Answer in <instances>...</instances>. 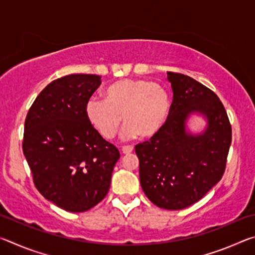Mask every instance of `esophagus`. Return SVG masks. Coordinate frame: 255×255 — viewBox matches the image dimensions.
Here are the masks:
<instances>
[{"label":"esophagus","instance_id":"obj_1","mask_svg":"<svg viewBox=\"0 0 255 255\" xmlns=\"http://www.w3.org/2000/svg\"><path fill=\"white\" fill-rule=\"evenodd\" d=\"M122 150H123L124 154H129V153L132 152L133 147H132V146H124Z\"/></svg>","mask_w":255,"mask_h":255}]
</instances>
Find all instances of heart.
<instances>
[{
  "label": "heart",
  "instance_id": "b5f03b06",
  "mask_svg": "<svg viewBox=\"0 0 255 255\" xmlns=\"http://www.w3.org/2000/svg\"><path fill=\"white\" fill-rule=\"evenodd\" d=\"M170 111V98L157 83L141 79H125L110 84L105 100L91 97L85 103L90 124L107 139H111L124 123V138L153 137L161 130Z\"/></svg>",
  "mask_w": 255,
  "mask_h": 255
}]
</instances>
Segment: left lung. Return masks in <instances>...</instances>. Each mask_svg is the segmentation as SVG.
I'll use <instances>...</instances> for the list:
<instances>
[{"mask_svg":"<svg viewBox=\"0 0 255 255\" xmlns=\"http://www.w3.org/2000/svg\"><path fill=\"white\" fill-rule=\"evenodd\" d=\"M173 101L164 126L150 139L135 146L140 185L159 208L179 210L199 201L221 181L232 143V127L219 98L204 84L167 72ZM202 115L206 128L191 134L186 122Z\"/></svg>","mask_w":255,"mask_h":255,"instance_id":"obj_1","label":"left lung"}]
</instances>
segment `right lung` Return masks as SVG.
<instances>
[{"label":"right lung","mask_w":255,"mask_h":255,"mask_svg":"<svg viewBox=\"0 0 255 255\" xmlns=\"http://www.w3.org/2000/svg\"><path fill=\"white\" fill-rule=\"evenodd\" d=\"M101 76L71 74L39 93L24 122L22 149L33 183L47 200L83 213L107 196L119 150L98 132L85 103Z\"/></svg>","instance_id":"obj_1"}]
</instances>
